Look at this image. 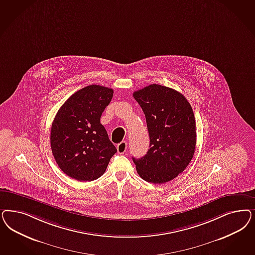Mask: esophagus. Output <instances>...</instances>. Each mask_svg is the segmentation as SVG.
I'll return each instance as SVG.
<instances>
[{"label":"esophagus","instance_id":"1","mask_svg":"<svg viewBox=\"0 0 255 255\" xmlns=\"http://www.w3.org/2000/svg\"><path fill=\"white\" fill-rule=\"evenodd\" d=\"M127 148H128L127 141H122L121 143H119L117 145V152H118V154H121V155L124 154L127 151Z\"/></svg>","mask_w":255,"mask_h":255}]
</instances>
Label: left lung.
Wrapping results in <instances>:
<instances>
[{
  "label": "left lung",
  "instance_id": "1",
  "mask_svg": "<svg viewBox=\"0 0 255 255\" xmlns=\"http://www.w3.org/2000/svg\"><path fill=\"white\" fill-rule=\"evenodd\" d=\"M145 115L150 145L145 156L132 157L143 180L163 184L182 173L192 159L196 145L195 117L179 92L151 84L133 93Z\"/></svg>",
  "mask_w": 255,
  "mask_h": 255
}]
</instances>
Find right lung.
Wrapping results in <instances>:
<instances>
[{"instance_id":"1","label":"right lung","mask_w":255,"mask_h":255,"mask_svg":"<svg viewBox=\"0 0 255 255\" xmlns=\"http://www.w3.org/2000/svg\"><path fill=\"white\" fill-rule=\"evenodd\" d=\"M114 90L92 84L77 91L59 109L50 130V146L59 168L78 181L98 179L117 152L100 117Z\"/></svg>"}]
</instances>
